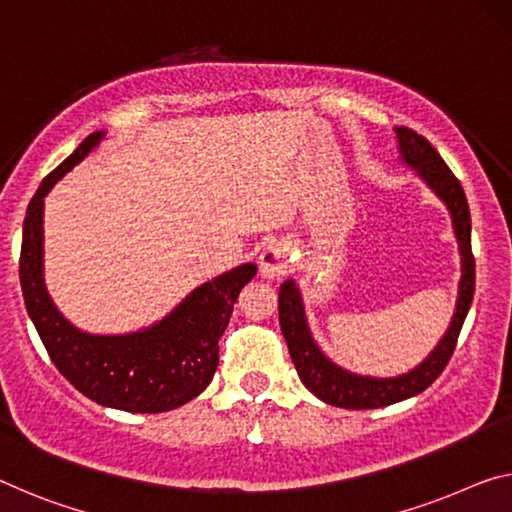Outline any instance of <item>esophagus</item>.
<instances>
[{
  "instance_id": "1",
  "label": "esophagus",
  "mask_w": 512,
  "mask_h": 512,
  "mask_svg": "<svg viewBox=\"0 0 512 512\" xmlns=\"http://www.w3.org/2000/svg\"><path fill=\"white\" fill-rule=\"evenodd\" d=\"M258 265H261V277L267 281L281 279L293 272V258H290V251L286 245L265 247L261 251V256H258Z\"/></svg>"
}]
</instances>
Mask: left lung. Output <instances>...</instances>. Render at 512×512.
<instances>
[{
  "instance_id": "left-lung-1",
  "label": "left lung",
  "mask_w": 512,
  "mask_h": 512,
  "mask_svg": "<svg viewBox=\"0 0 512 512\" xmlns=\"http://www.w3.org/2000/svg\"><path fill=\"white\" fill-rule=\"evenodd\" d=\"M400 162L416 171L423 183L439 196L453 222V233L460 249V283L458 300H455V313L448 325L446 334L439 338L435 350L414 366L412 371L396 377H371L350 373L334 364L320 345L313 341V334L306 320L302 293L293 279L283 281L279 288V322L283 338L288 343L290 359L297 368V375L313 396L322 403L343 407V410H375V407H387L400 400L412 398L423 389H428L444 371L448 359H451L455 343H458L462 322H465L471 300H474L476 283V265L471 254V215L467 206V196L462 190L460 180L446 167L435 148L426 137L416 135L410 128H396Z\"/></svg>"
}]
</instances>
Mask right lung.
Returning <instances> with one entry per match:
<instances>
[{
    "label": "right lung",
    "instance_id": "obj_1",
    "mask_svg": "<svg viewBox=\"0 0 512 512\" xmlns=\"http://www.w3.org/2000/svg\"><path fill=\"white\" fill-rule=\"evenodd\" d=\"M93 132L47 176L29 201L22 224L20 286L25 306L52 364L93 403L135 414L169 412L208 387L219 364V338L229 325L240 290L258 267L245 263L201 283L155 325L128 334H89L52 302L43 277L45 196L75 164L100 146Z\"/></svg>",
    "mask_w": 512,
    "mask_h": 512
}]
</instances>
